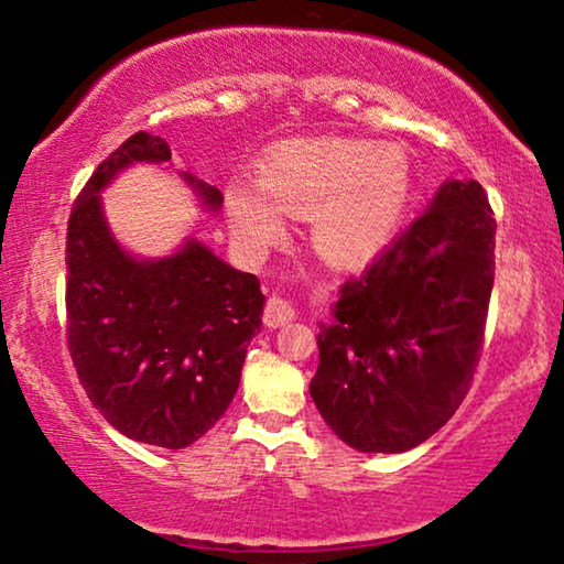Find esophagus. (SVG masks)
<instances>
[{
    "label": "esophagus",
    "instance_id": "esophagus-1",
    "mask_svg": "<svg viewBox=\"0 0 564 564\" xmlns=\"http://www.w3.org/2000/svg\"><path fill=\"white\" fill-rule=\"evenodd\" d=\"M292 318H295V305H292L290 300L276 297V295L267 300L264 323L269 328H280V326H284V323H290Z\"/></svg>",
    "mask_w": 564,
    "mask_h": 564
}]
</instances>
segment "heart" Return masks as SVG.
I'll list each match as a JSON object with an SVG mask.
<instances>
[{
    "mask_svg": "<svg viewBox=\"0 0 564 564\" xmlns=\"http://www.w3.org/2000/svg\"><path fill=\"white\" fill-rule=\"evenodd\" d=\"M259 188L228 192L234 234L267 249L284 234L282 213L313 215V241L323 257L361 261L395 234L411 199L413 172L395 143L323 138L282 145L261 161Z\"/></svg>",
    "mask_w": 564,
    "mask_h": 564,
    "instance_id": "1",
    "label": "heart"
}]
</instances>
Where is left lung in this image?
Returning <instances> with one entry per match:
<instances>
[{
    "label": "left lung",
    "mask_w": 564,
    "mask_h": 564,
    "mask_svg": "<svg viewBox=\"0 0 564 564\" xmlns=\"http://www.w3.org/2000/svg\"><path fill=\"white\" fill-rule=\"evenodd\" d=\"M496 276V218L475 180L438 187L321 323L311 395L359 452L398 454L434 436L480 361Z\"/></svg>",
    "instance_id": "1"
}]
</instances>
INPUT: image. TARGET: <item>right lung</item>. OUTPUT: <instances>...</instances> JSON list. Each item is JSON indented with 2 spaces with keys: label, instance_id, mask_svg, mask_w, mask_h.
<instances>
[{
  "label": "right lung",
  "instance_id": "obj_1",
  "mask_svg": "<svg viewBox=\"0 0 564 564\" xmlns=\"http://www.w3.org/2000/svg\"><path fill=\"white\" fill-rule=\"evenodd\" d=\"M172 159L164 138L130 135L84 184L66 234V341L82 388L107 423L135 442L184 449L234 400L261 328L259 280L187 238L166 259L130 257L115 241L102 192L130 164ZM205 207L220 189L184 174Z\"/></svg>",
  "mask_w": 564,
  "mask_h": 564
}]
</instances>
